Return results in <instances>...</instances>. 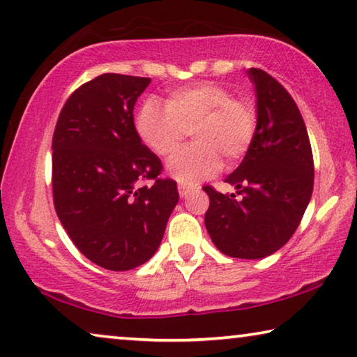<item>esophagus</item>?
Returning <instances> with one entry per match:
<instances>
[{"mask_svg":"<svg viewBox=\"0 0 357 357\" xmlns=\"http://www.w3.org/2000/svg\"><path fill=\"white\" fill-rule=\"evenodd\" d=\"M178 190H179V195L184 199V197H188L190 194L192 188H190V185H188V184H179L178 185Z\"/></svg>","mask_w":357,"mask_h":357,"instance_id":"obj_1","label":"esophagus"}]
</instances>
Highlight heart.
Masks as SVG:
<instances>
[{"instance_id":"1","label":"heart","mask_w":357,"mask_h":357,"mask_svg":"<svg viewBox=\"0 0 357 357\" xmlns=\"http://www.w3.org/2000/svg\"><path fill=\"white\" fill-rule=\"evenodd\" d=\"M139 139L155 155L176 154L192 132L195 143L172 158L169 176L185 184L213 176L222 160L235 163L246 154L257 128V114L246 100H236L216 82L174 90L165 106L149 98L135 121Z\"/></svg>"}]
</instances>
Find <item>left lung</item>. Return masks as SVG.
<instances>
[{"label": "left lung", "mask_w": 357, "mask_h": 357, "mask_svg": "<svg viewBox=\"0 0 357 357\" xmlns=\"http://www.w3.org/2000/svg\"><path fill=\"white\" fill-rule=\"evenodd\" d=\"M256 90L257 128L245 158L225 178L236 194L209 197L205 225L220 252L238 259L271 256L289 241L313 194V152L307 127L287 90L259 68L246 71Z\"/></svg>", "instance_id": "1"}]
</instances>
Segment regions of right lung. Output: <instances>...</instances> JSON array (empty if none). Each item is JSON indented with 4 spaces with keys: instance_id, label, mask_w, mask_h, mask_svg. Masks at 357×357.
<instances>
[{
    "instance_id": "right-lung-1",
    "label": "right lung",
    "mask_w": 357,
    "mask_h": 357,
    "mask_svg": "<svg viewBox=\"0 0 357 357\" xmlns=\"http://www.w3.org/2000/svg\"><path fill=\"white\" fill-rule=\"evenodd\" d=\"M149 84L114 73L86 82L66 100L52 138L56 216L84 256L112 271L154 256L179 200L135 128L133 107ZM146 178L155 179L151 188L140 185Z\"/></svg>"
}]
</instances>
